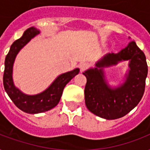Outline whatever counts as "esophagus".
<instances>
[{"instance_id": "1", "label": "esophagus", "mask_w": 150, "mask_h": 150, "mask_svg": "<svg viewBox=\"0 0 150 150\" xmlns=\"http://www.w3.org/2000/svg\"><path fill=\"white\" fill-rule=\"evenodd\" d=\"M89 67V64L86 63V62H82V63H80L79 64V68L81 71H84L85 70H86L87 68Z\"/></svg>"}]
</instances>
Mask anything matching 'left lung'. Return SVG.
<instances>
[{
  "mask_svg": "<svg viewBox=\"0 0 150 150\" xmlns=\"http://www.w3.org/2000/svg\"><path fill=\"white\" fill-rule=\"evenodd\" d=\"M129 61V70L125 81L115 87L108 84L104 68L119 62ZM86 77L85 102L89 111L107 119L122 117L140 102L145 91L148 66L144 53L135 41H131L125 48L114 54H105L95 64L82 73Z\"/></svg>",
  "mask_w": 150,
  "mask_h": 150,
  "instance_id": "obj_1",
  "label": "left lung"
}]
</instances>
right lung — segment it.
<instances>
[{"instance_id": "add662e5", "label": "right lung", "mask_w": 150, "mask_h": 150, "mask_svg": "<svg viewBox=\"0 0 150 150\" xmlns=\"http://www.w3.org/2000/svg\"><path fill=\"white\" fill-rule=\"evenodd\" d=\"M40 33L35 27H30L24 32L21 38L15 40L11 46L4 61L3 83L8 96L15 106L28 114H39L50 110L56 107L62 96L64 88L79 72V68L63 73L58 75L45 90L35 95H28L22 93L15 86L13 81V65L19 51L31 40Z\"/></svg>"}]
</instances>
